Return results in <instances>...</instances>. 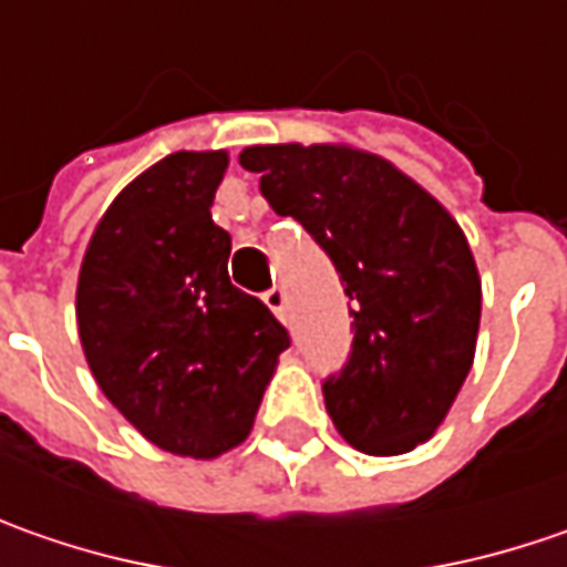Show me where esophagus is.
<instances>
[{
    "instance_id": "esophagus-1",
    "label": "esophagus",
    "mask_w": 567,
    "mask_h": 567,
    "mask_svg": "<svg viewBox=\"0 0 567 567\" xmlns=\"http://www.w3.org/2000/svg\"><path fill=\"white\" fill-rule=\"evenodd\" d=\"M262 301H266V308L272 310L279 320H285V291L282 288H269V291L262 295Z\"/></svg>"
}]
</instances>
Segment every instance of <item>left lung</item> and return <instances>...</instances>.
<instances>
[{
	"instance_id": "1",
	"label": "left lung",
	"mask_w": 567,
	"mask_h": 567,
	"mask_svg": "<svg viewBox=\"0 0 567 567\" xmlns=\"http://www.w3.org/2000/svg\"><path fill=\"white\" fill-rule=\"evenodd\" d=\"M240 164L346 282L352 355L323 383L336 431L361 454L415 451L447 419L476 358L482 279L463 228L425 186L364 148L250 145Z\"/></svg>"
}]
</instances>
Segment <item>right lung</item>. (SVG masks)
Segmentation results:
<instances>
[{"label": "right lung", "instance_id": "1", "mask_svg": "<svg viewBox=\"0 0 567 567\" xmlns=\"http://www.w3.org/2000/svg\"><path fill=\"white\" fill-rule=\"evenodd\" d=\"M228 152H174L101 215L75 320L97 386L161 451L215 460L254 429L288 349L269 308L228 279L231 235L212 221Z\"/></svg>", "mask_w": 567, "mask_h": 567}]
</instances>
